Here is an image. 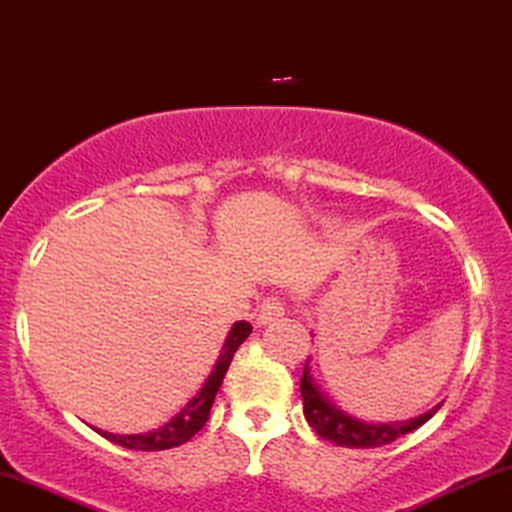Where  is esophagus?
Here are the masks:
<instances>
[{"mask_svg": "<svg viewBox=\"0 0 512 512\" xmlns=\"http://www.w3.org/2000/svg\"><path fill=\"white\" fill-rule=\"evenodd\" d=\"M283 312H286V303H283L281 298H264L262 305H257V324L260 326H267L276 322V319L283 317Z\"/></svg>", "mask_w": 512, "mask_h": 512, "instance_id": "34e87169", "label": "esophagus"}]
</instances>
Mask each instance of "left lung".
Wrapping results in <instances>:
<instances>
[{"instance_id": "obj_1", "label": "left lung", "mask_w": 512, "mask_h": 512, "mask_svg": "<svg viewBox=\"0 0 512 512\" xmlns=\"http://www.w3.org/2000/svg\"><path fill=\"white\" fill-rule=\"evenodd\" d=\"M300 393H303V412L305 420L322 439L336 443V446L346 448H377L386 446V443L396 441L398 436L415 432L417 427H422L424 422L432 420L434 412L441 408L434 405L432 410H427L420 417H412L405 422H389V424H367L355 417L346 415L343 410H338L329 398L319 391L317 381L310 374V360H307L303 379H300Z\"/></svg>"}]
</instances>
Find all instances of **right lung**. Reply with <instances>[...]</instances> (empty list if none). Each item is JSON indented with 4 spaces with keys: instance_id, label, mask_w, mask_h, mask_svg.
I'll list each match as a JSON object with an SVG mask.
<instances>
[{
    "instance_id": "add662e5",
    "label": "right lung",
    "mask_w": 512,
    "mask_h": 512,
    "mask_svg": "<svg viewBox=\"0 0 512 512\" xmlns=\"http://www.w3.org/2000/svg\"><path fill=\"white\" fill-rule=\"evenodd\" d=\"M250 334L252 326L248 322H236L231 326L224 348H221V353L217 357V365H214L212 374H209L205 384H202V389L197 391V396L190 398L169 422L162 424V427L145 434H109L100 432V429H97V432H100V436H104L107 441L119 443L123 448H133V451H166V448H176L181 446V443L190 441L209 420V410H212V403L214 398H217L221 381L226 377V369H229L240 343H243Z\"/></svg>"
}]
</instances>
